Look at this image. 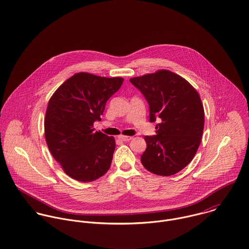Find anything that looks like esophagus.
Wrapping results in <instances>:
<instances>
[{
	"mask_svg": "<svg viewBox=\"0 0 249 249\" xmlns=\"http://www.w3.org/2000/svg\"><path fill=\"white\" fill-rule=\"evenodd\" d=\"M119 139L125 142V141H130V140L132 139V137H131V136H124V135H121V136L119 137Z\"/></svg>",
	"mask_w": 249,
	"mask_h": 249,
	"instance_id": "34e87169",
	"label": "esophagus"
}]
</instances>
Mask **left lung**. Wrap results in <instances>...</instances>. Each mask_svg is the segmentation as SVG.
I'll return each instance as SVG.
<instances>
[{
	"label": "left lung",
	"mask_w": 249,
	"mask_h": 249,
	"mask_svg": "<svg viewBox=\"0 0 249 249\" xmlns=\"http://www.w3.org/2000/svg\"><path fill=\"white\" fill-rule=\"evenodd\" d=\"M150 106V122L160 119L157 135L145 136L143 166L153 174L172 176L194 158L203 135L205 113L198 91L184 78L161 70L131 78Z\"/></svg>",
	"instance_id": "8db88e82"
}]
</instances>
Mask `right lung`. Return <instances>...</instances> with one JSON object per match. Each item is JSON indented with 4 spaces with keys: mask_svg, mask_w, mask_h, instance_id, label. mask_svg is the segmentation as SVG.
<instances>
[{
    "mask_svg": "<svg viewBox=\"0 0 249 249\" xmlns=\"http://www.w3.org/2000/svg\"><path fill=\"white\" fill-rule=\"evenodd\" d=\"M121 77L76 73L51 96L44 120L45 139L53 158L71 178L92 181L110 168L116 143L92 128L107 100L121 88Z\"/></svg>",
    "mask_w": 249,
    "mask_h": 249,
    "instance_id": "add662e5",
    "label": "right lung"
}]
</instances>
